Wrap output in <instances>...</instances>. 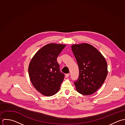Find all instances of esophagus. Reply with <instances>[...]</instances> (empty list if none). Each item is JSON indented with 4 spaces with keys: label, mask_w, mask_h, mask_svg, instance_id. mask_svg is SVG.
Here are the masks:
<instances>
[{
    "label": "esophagus",
    "mask_w": 125,
    "mask_h": 125,
    "mask_svg": "<svg viewBox=\"0 0 125 125\" xmlns=\"http://www.w3.org/2000/svg\"><path fill=\"white\" fill-rule=\"evenodd\" d=\"M69 76H70V73H67V74H65V77L66 78H68Z\"/></svg>",
    "instance_id": "1"
}]
</instances>
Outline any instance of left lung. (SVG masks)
<instances>
[{"label":"left lung","mask_w":125,"mask_h":125,"mask_svg":"<svg viewBox=\"0 0 125 125\" xmlns=\"http://www.w3.org/2000/svg\"><path fill=\"white\" fill-rule=\"evenodd\" d=\"M72 49L79 70L78 78L74 82L76 89L81 94H92L101 87L106 78L107 62L102 54L89 44L73 45Z\"/></svg>","instance_id":"1"}]
</instances>
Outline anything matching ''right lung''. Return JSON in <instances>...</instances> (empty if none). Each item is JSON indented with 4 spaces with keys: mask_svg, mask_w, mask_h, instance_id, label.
Returning <instances> with one entry per match:
<instances>
[{
    "mask_svg": "<svg viewBox=\"0 0 125 125\" xmlns=\"http://www.w3.org/2000/svg\"><path fill=\"white\" fill-rule=\"evenodd\" d=\"M65 45L51 43L41 48L31 59L28 68L30 80L35 89L45 96H52L60 89L65 75L57 58Z\"/></svg>",
    "mask_w": 125,
    "mask_h": 125,
    "instance_id": "1",
    "label": "right lung"
}]
</instances>
